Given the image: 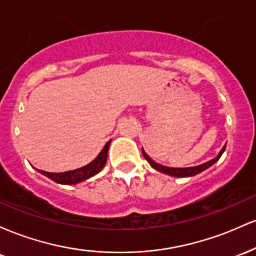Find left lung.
I'll use <instances>...</instances> for the list:
<instances>
[{
    "mask_svg": "<svg viewBox=\"0 0 256 256\" xmlns=\"http://www.w3.org/2000/svg\"><path fill=\"white\" fill-rule=\"evenodd\" d=\"M225 148H226V144L222 146V150H220V152L218 154V156L212 158V160H210V161H208V162H204V164H202V165H198V166L186 167V168H174V167H166V166L160 165V164H156V162H155V161H152V158L146 154L143 149H142V154H143V156L146 158V160L149 162V165H150L152 168L158 170V171H160V172H162V173H166V174L173 176V177H192V176L198 174V173L204 171V170H207L208 167L212 166L213 164H216V161H218L219 158H220V156H222V152H225Z\"/></svg>",
    "mask_w": 256,
    "mask_h": 256,
    "instance_id": "1",
    "label": "left lung"
}]
</instances>
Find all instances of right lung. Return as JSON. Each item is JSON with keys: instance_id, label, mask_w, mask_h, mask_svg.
Returning <instances> with one entry per match:
<instances>
[{"instance_id": "right-lung-1", "label": "right lung", "mask_w": 256, "mask_h": 256, "mask_svg": "<svg viewBox=\"0 0 256 256\" xmlns=\"http://www.w3.org/2000/svg\"><path fill=\"white\" fill-rule=\"evenodd\" d=\"M110 140H108L106 143V146L102 149V152L98 155V158L94 161H91L89 165L80 167V168L73 170V171H67V172H61V173H52V172H46V171H40L42 174L46 177L50 178L52 180L60 184H76L80 183V182L85 180V179H89L92 176L98 174V173L104 168L106 162H107V154H108V148H110Z\"/></svg>"}]
</instances>
